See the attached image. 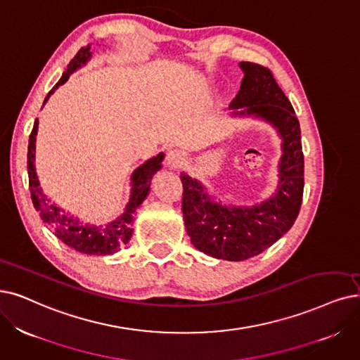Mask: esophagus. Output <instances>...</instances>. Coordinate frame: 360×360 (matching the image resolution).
Masks as SVG:
<instances>
[{"label": "esophagus", "mask_w": 360, "mask_h": 360, "mask_svg": "<svg viewBox=\"0 0 360 360\" xmlns=\"http://www.w3.org/2000/svg\"><path fill=\"white\" fill-rule=\"evenodd\" d=\"M186 162V156L181 150H177V149H171L167 152V156H165V164L167 167H169L171 169H177L180 167H183Z\"/></svg>", "instance_id": "esophagus-1"}]
</instances>
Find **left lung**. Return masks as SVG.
<instances>
[{"label":"left lung","mask_w":360,"mask_h":360,"mask_svg":"<svg viewBox=\"0 0 360 360\" xmlns=\"http://www.w3.org/2000/svg\"><path fill=\"white\" fill-rule=\"evenodd\" d=\"M240 90L230 103V118H254L275 128L282 155L273 195L252 207L223 204L205 186L181 172L183 217L193 247L214 258L242 262L273 245L292 227L303 199L304 156L300 122L271 72L240 62Z\"/></svg>","instance_id":"left-lung-1"}]
</instances>
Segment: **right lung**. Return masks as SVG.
I'll list each match as a JSON object with an SVG mask.
<instances>
[{
    "mask_svg": "<svg viewBox=\"0 0 360 360\" xmlns=\"http://www.w3.org/2000/svg\"><path fill=\"white\" fill-rule=\"evenodd\" d=\"M91 59V46L82 47L74 59L68 65L66 72L62 74L51 91L47 94L44 106L50 96L63 85L69 77L74 74L75 70L82 68L85 63ZM38 134V120H35L32 133L30 136V146H27V176H30V189L31 198L35 210L39 212V217L42 219L53 232L68 247L74 248L78 252L87 254V255H110L118 252L122 245L128 243L133 235V223H134V214L139 207L143 204V200L150 192V180L156 174V171L162 168L164 153L160 152L156 156L150 158L146 162H143L137 167L130 177V198L124 208V212L115 220L106 223L105 226H96L90 223H82L78 217L69 215L65 210H62L56 202H51V199L42 191L37 169H35V143Z\"/></svg>",
    "mask_w": 360,
    "mask_h": 360,
    "instance_id": "1",
    "label": "right lung"
}]
</instances>
